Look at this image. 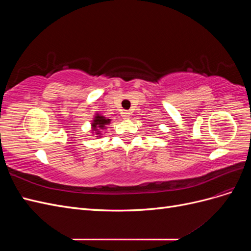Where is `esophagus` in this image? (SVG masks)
<instances>
[{"mask_svg":"<svg viewBox=\"0 0 251 251\" xmlns=\"http://www.w3.org/2000/svg\"><path fill=\"white\" fill-rule=\"evenodd\" d=\"M130 116H131L130 111H124V112H123V117H124L125 119L130 118Z\"/></svg>","mask_w":251,"mask_h":251,"instance_id":"obj_1","label":"esophagus"}]
</instances>
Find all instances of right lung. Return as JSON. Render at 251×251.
<instances>
[{
	"label": "right lung",
	"mask_w": 251,
	"mask_h": 251,
	"mask_svg": "<svg viewBox=\"0 0 251 251\" xmlns=\"http://www.w3.org/2000/svg\"><path fill=\"white\" fill-rule=\"evenodd\" d=\"M109 123H110V119H105L103 116L96 115L95 119L93 120L92 127L95 128V130L97 131V134H98L100 133V128H105V126H107V124H109Z\"/></svg>",
	"instance_id": "1"
}]
</instances>
